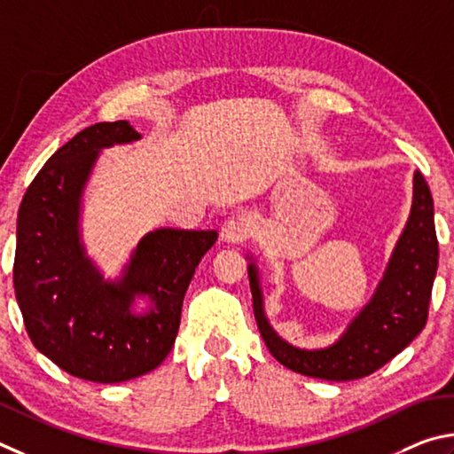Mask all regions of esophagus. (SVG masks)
Here are the masks:
<instances>
[{
	"mask_svg": "<svg viewBox=\"0 0 454 454\" xmlns=\"http://www.w3.org/2000/svg\"><path fill=\"white\" fill-rule=\"evenodd\" d=\"M247 235H249L247 223H245V219L241 217H229L221 227V239L225 243L237 245L247 239Z\"/></svg>",
	"mask_w": 454,
	"mask_h": 454,
	"instance_id": "esophagus-1",
	"label": "esophagus"
}]
</instances>
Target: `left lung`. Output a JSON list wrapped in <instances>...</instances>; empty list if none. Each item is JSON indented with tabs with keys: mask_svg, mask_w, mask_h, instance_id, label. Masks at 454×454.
<instances>
[{
	"mask_svg": "<svg viewBox=\"0 0 454 454\" xmlns=\"http://www.w3.org/2000/svg\"><path fill=\"white\" fill-rule=\"evenodd\" d=\"M249 285L257 327L277 361L305 377L325 380L363 379L399 355L427 325L428 301L439 267L434 205L420 171L412 173L409 219L388 257L383 279L335 343L301 348L277 333L265 313L255 257L247 255Z\"/></svg>",
	"mask_w": 454,
	"mask_h": 454,
	"instance_id": "1",
	"label": "left lung"
}]
</instances>
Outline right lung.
Segmentation results:
<instances>
[{
	"label": "right lung",
	"instance_id": "add662e5",
	"mask_svg": "<svg viewBox=\"0 0 454 454\" xmlns=\"http://www.w3.org/2000/svg\"><path fill=\"white\" fill-rule=\"evenodd\" d=\"M139 139L129 121L79 131L35 175L18 213L13 287L27 335L58 367L93 383H123L163 363L195 269L217 241V231L155 229L121 275L103 277L82 237L83 195L101 151Z\"/></svg>",
	"mask_w": 454,
	"mask_h": 454
}]
</instances>
